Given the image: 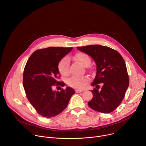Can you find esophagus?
Here are the masks:
<instances>
[{
    "instance_id": "obj_1",
    "label": "esophagus",
    "mask_w": 146,
    "mask_h": 146,
    "mask_svg": "<svg viewBox=\"0 0 146 146\" xmlns=\"http://www.w3.org/2000/svg\"><path fill=\"white\" fill-rule=\"evenodd\" d=\"M82 91H84V90H76V92H81Z\"/></svg>"
}]
</instances>
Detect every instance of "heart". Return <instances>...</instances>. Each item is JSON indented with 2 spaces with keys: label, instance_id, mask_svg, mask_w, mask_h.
Instances as JSON below:
<instances>
[{
  "label": "heart",
  "instance_id": "b5f03b06",
  "mask_svg": "<svg viewBox=\"0 0 146 146\" xmlns=\"http://www.w3.org/2000/svg\"><path fill=\"white\" fill-rule=\"evenodd\" d=\"M74 58L82 65L87 66L91 64V59L86 53L78 52L74 56ZM70 60L67 57L62 58L58 64V70L60 73L64 76H67L69 73ZM89 78L87 76H72L67 80V84L70 87L76 88H84L88 82Z\"/></svg>",
  "mask_w": 146,
  "mask_h": 146
}]
</instances>
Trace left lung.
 <instances>
[{"label": "left lung", "instance_id": "left-lung-1", "mask_svg": "<svg viewBox=\"0 0 146 146\" xmlns=\"http://www.w3.org/2000/svg\"><path fill=\"white\" fill-rule=\"evenodd\" d=\"M81 52L90 55L96 65V73L92 86V99L88 106L94 110L103 113L114 111L123 100L129 87V77L125 62L115 50L100 45L77 47ZM102 83L101 90L97 85Z\"/></svg>", "mask_w": 146, "mask_h": 146}]
</instances>
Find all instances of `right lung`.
<instances>
[{"instance_id":"obj_1","label":"right lung","mask_w":146,"mask_h":146,"mask_svg":"<svg viewBox=\"0 0 146 146\" xmlns=\"http://www.w3.org/2000/svg\"><path fill=\"white\" fill-rule=\"evenodd\" d=\"M73 47H48L35 51L28 59L24 71L23 86L27 98L37 112L47 118L59 114L68 106L74 90L66 87L54 91V85L65 86L58 81L59 61Z\"/></svg>"}]
</instances>
